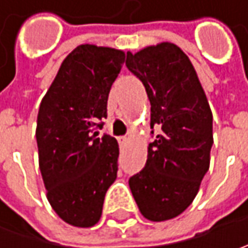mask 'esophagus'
<instances>
[{
	"mask_svg": "<svg viewBox=\"0 0 248 248\" xmlns=\"http://www.w3.org/2000/svg\"><path fill=\"white\" fill-rule=\"evenodd\" d=\"M119 142L120 143H125V142H128V138L127 137H119Z\"/></svg>",
	"mask_w": 248,
	"mask_h": 248,
	"instance_id": "esophagus-1",
	"label": "esophagus"
}]
</instances>
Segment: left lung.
<instances>
[{
    "mask_svg": "<svg viewBox=\"0 0 248 248\" xmlns=\"http://www.w3.org/2000/svg\"><path fill=\"white\" fill-rule=\"evenodd\" d=\"M125 64L145 85L152 134L157 131L129 187L146 219H172L192 204L208 171L213 113L193 64L175 44L127 52Z\"/></svg>",
    "mask_w": 248,
    "mask_h": 248,
    "instance_id": "1",
    "label": "left lung"
}]
</instances>
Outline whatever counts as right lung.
I'll list each match as a JSON object with an SVG mask.
<instances>
[{"label":"right lung","mask_w":248,"mask_h":248,"mask_svg":"<svg viewBox=\"0 0 248 248\" xmlns=\"http://www.w3.org/2000/svg\"><path fill=\"white\" fill-rule=\"evenodd\" d=\"M125 53L78 45L66 56L41 100L35 138L48 202L64 222L91 228L100 219L103 200L117 178L119 143L98 138L108 116L110 88Z\"/></svg>","instance_id":"obj_1"}]
</instances>
